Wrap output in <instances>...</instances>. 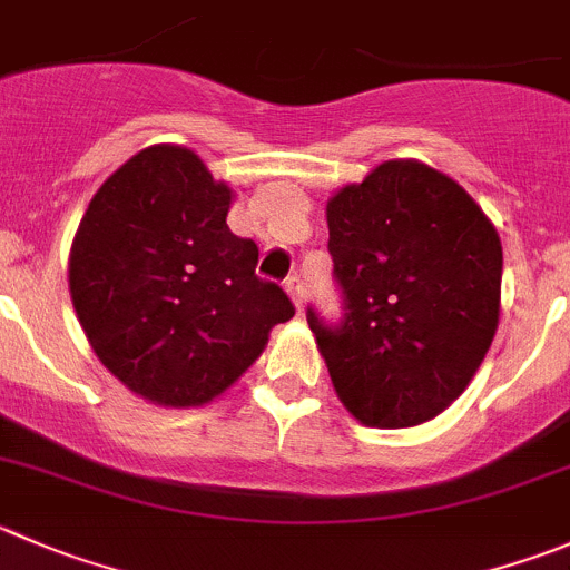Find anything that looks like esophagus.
<instances>
[{
	"label": "esophagus",
	"mask_w": 570,
	"mask_h": 570,
	"mask_svg": "<svg viewBox=\"0 0 570 570\" xmlns=\"http://www.w3.org/2000/svg\"><path fill=\"white\" fill-rule=\"evenodd\" d=\"M284 289H286V295L292 297V303H295L297 312H303V281H301V275H289V278L284 281Z\"/></svg>",
	"instance_id": "esophagus-1"
}]
</instances>
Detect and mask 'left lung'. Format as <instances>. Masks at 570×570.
Here are the masks:
<instances>
[{
    "instance_id": "1",
    "label": "left lung",
    "mask_w": 570,
    "mask_h": 570,
    "mask_svg": "<svg viewBox=\"0 0 570 570\" xmlns=\"http://www.w3.org/2000/svg\"><path fill=\"white\" fill-rule=\"evenodd\" d=\"M345 317L308 308L342 406L373 429L438 417L468 390L501 314V239L449 175L412 158L370 169L325 203Z\"/></svg>"
}]
</instances>
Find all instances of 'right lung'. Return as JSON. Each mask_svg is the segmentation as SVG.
<instances>
[{
    "instance_id": "right-lung-1",
    "label": "right lung",
    "mask_w": 570,
    "mask_h": 570,
    "mask_svg": "<svg viewBox=\"0 0 570 570\" xmlns=\"http://www.w3.org/2000/svg\"><path fill=\"white\" fill-rule=\"evenodd\" d=\"M234 189L180 145L127 158L97 189L69 253V292L99 362L158 406L212 403L295 314L228 228Z\"/></svg>"
}]
</instances>
